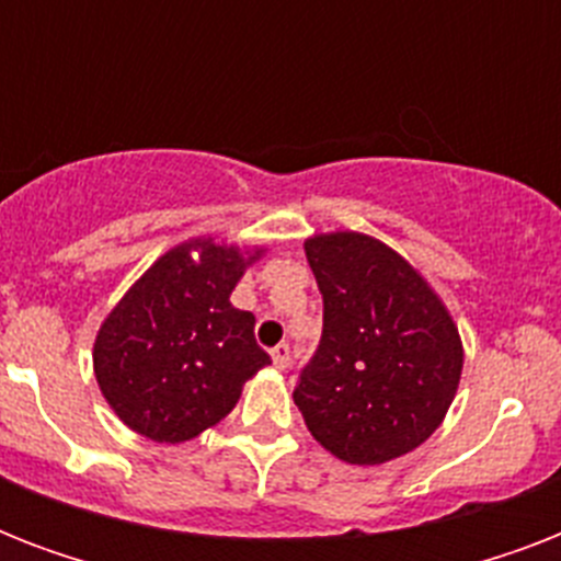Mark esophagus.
<instances>
[{
  "mask_svg": "<svg viewBox=\"0 0 561 561\" xmlns=\"http://www.w3.org/2000/svg\"><path fill=\"white\" fill-rule=\"evenodd\" d=\"M271 358H273V367H276V369H288L290 367V346H288V343H279V346H273Z\"/></svg>",
  "mask_w": 561,
  "mask_h": 561,
  "instance_id": "obj_1",
  "label": "esophagus"
}]
</instances>
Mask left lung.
<instances>
[{"instance_id": "left-lung-1", "label": "left lung", "mask_w": 561, "mask_h": 561, "mask_svg": "<svg viewBox=\"0 0 561 561\" xmlns=\"http://www.w3.org/2000/svg\"><path fill=\"white\" fill-rule=\"evenodd\" d=\"M323 294V334L299 369L297 401L325 451L378 466L434 434L460 383L462 343L431 285L381 241L332 232L306 241Z\"/></svg>"}]
</instances>
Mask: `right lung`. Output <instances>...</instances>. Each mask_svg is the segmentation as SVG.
<instances>
[{"instance_id": "right-lung-1", "label": "right lung", "mask_w": 561, "mask_h": 561, "mask_svg": "<svg viewBox=\"0 0 561 561\" xmlns=\"http://www.w3.org/2000/svg\"><path fill=\"white\" fill-rule=\"evenodd\" d=\"M259 255L194 238L157 259L110 311L92 364L107 404L136 434L186 443L218 425L244 381L271 364L255 317L229 302Z\"/></svg>"}]
</instances>
